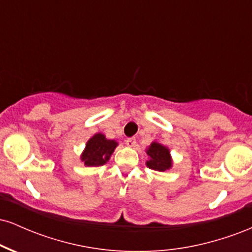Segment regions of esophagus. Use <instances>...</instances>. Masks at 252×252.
Instances as JSON below:
<instances>
[{"instance_id":"34e87169","label":"esophagus","mask_w":252,"mask_h":252,"mask_svg":"<svg viewBox=\"0 0 252 252\" xmlns=\"http://www.w3.org/2000/svg\"><path fill=\"white\" fill-rule=\"evenodd\" d=\"M126 144L128 147H134L136 144V138L135 137H130V138H126Z\"/></svg>"}]
</instances>
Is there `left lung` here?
<instances>
[{
  "label": "left lung",
  "mask_w": 252,
  "mask_h": 252,
  "mask_svg": "<svg viewBox=\"0 0 252 252\" xmlns=\"http://www.w3.org/2000/svg\"><path fill=\"white\" fill-rule=\"evenodd\" d=\"M146 153L149 158L146 162L148 168L156 172H164L172 168L173 160L168 147L163 146L158 141H153L146 149Z\"/></svg>",
  "instance_id": "8db88e82"
}]
</instances>
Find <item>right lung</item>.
Segmentation results:
<instances>
[{
  "mask_svg": "<svg viewBox=\"0 0 252 252\" xmlns=\"http://www.w3.org/2000/svg\"><path fill=\"white\" fill-rule=\"evenodd\" d=\"M118 143L115 140H108L102 132H97L86 142L80 160L86 167H99L110 160Z\"/></svg>",
  "mask_w": 252,
  "mask_h": 252,
  "instance_id": "right-lung-1",
  "label": "right lung"
}]
</instances>
